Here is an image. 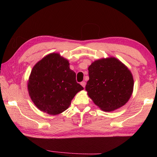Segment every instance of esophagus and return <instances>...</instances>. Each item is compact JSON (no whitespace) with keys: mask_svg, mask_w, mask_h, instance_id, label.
<instances>
[{"mask_svg":"<svg viewBox=\"0 0 157 157\" xmlns=\"http://www.w3.org/2000/svg\"><path fill=\"white\" fill-rule=\"evenodd\" d=\"M81 85L83 86V87L85 88V86H86V82H81Z\"/></svg>","mask_w":157,"mask_h":157,"instance_id":"1","label":"esophagus"}]
</instances>
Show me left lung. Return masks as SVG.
I'll return each instance as SVG.
<instances>
[{"instance_id": "1", "label": "left lung", "mask_w": 157, "mask_h": 157, "mask_svg": "<svg viewBox=\"0 0 157 157\" xmlns=\"http://www.w3.org/2000/svg\"><path fill=\"white\" fill-rule=\"evenodd\" d=\"M88 95L105 111H113L125 105L134 89L131 71L115 57L96 60L88 67Z\"/></svg>"}]
</instances>
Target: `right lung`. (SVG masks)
<instances>
[{"mask_svg":"<svg viewBox=\"0 0 157 157\" xmlns=\"http://www.w3.org/2000/svg\"><path fill=\"white\" fill-rule=\"evenodd\" d=\"M29 95L40 111L56 115L65 111L84 88L77 83L69 61L59 53L44 56L33 67L28 83Z\"/></svg>","mask_w":157,"mask_h":157,"instance_id":"add662e5","label":"right lung"}]
</instances>
